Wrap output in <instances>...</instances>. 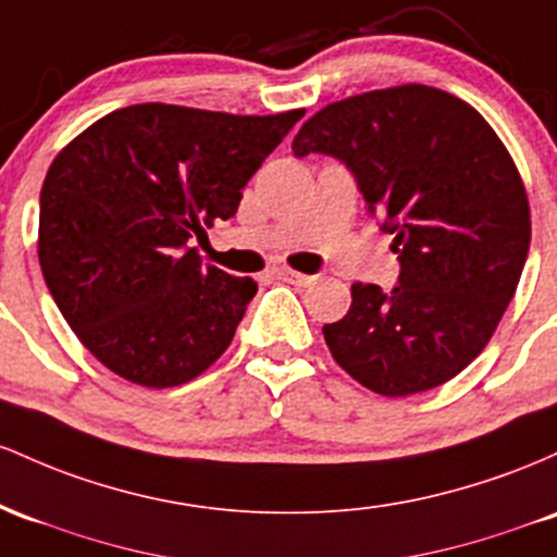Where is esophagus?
<instances>
[{
  "label": "esophagus",
  "mask_w": 557,
  "mask_h": 557,
  "mask_svg": "<svg viewBox=\"0 0 557 557\" xmlns=\"http://www.w3.org/2000/svg\"><path fill=\"white\" fill-rule=\"evenodd\" d=\"M276 276L281 278V281H286V284H295V286H310L312 281V276H308V273H297V271H289V268H278L276 271Z\"/></svg>",
  "instance_id": "1"
}]
</instances>
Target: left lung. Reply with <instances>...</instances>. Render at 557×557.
<instances>
[{
	"label": "left lung",
	"mask_w": 557,
	"mask_h": 557,
	"mask_svg": "<svg viewBox=\"0 0 557 557\" xmlns=\"http://www.w3.org/2000/svg\"><path fill=\"white\" fill-rule=\"evenodd\" d=\"M292 152L339 160L395 236L397 286L352 284L347 315L323 326L334 360L384 397L458 376L495 334L531 242L527 189L490 123L447 91L395 86L315 112Z\"/></svg>",
	"instance_id": "left-lung-1"
}]
</instances>
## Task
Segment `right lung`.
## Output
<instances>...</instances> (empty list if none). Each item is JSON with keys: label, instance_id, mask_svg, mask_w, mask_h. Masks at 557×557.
<instances>
[{"label": "right lung", "instance_id": "add662e5", "mask_svg": "<svg viewBox=\"0 0 557 557\" xmlns=\"http://www.w3.org/2000/svg\"><path fill=\"white\" fill-rule=\"evenodd\" d=\"M302 115L134 104L54 158L39 199L41 273L112 373L165 389L226 352L258 284L202 265L189 242L236 215L247 181Z\"/></svg>", "mask_w": 557, "mask_h": 557}]
</instances>
